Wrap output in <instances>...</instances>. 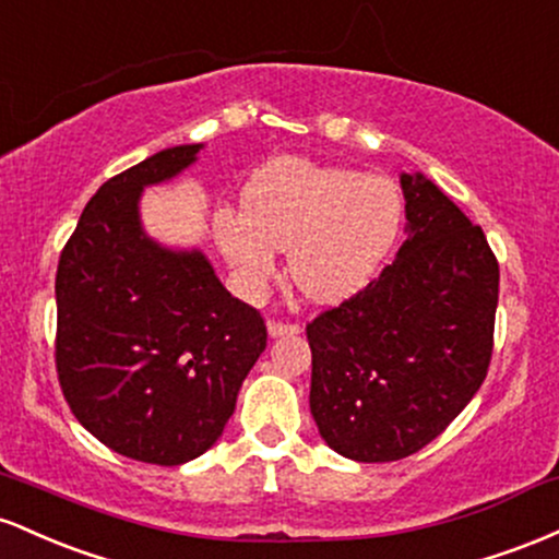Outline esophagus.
I'll list each match as a JSON object with an SVG mask.
<instances>
[{"mask_svg":"<svg viewBox=\"0 0 559 559\" xmlns=\"http://www.w3.org/2000/svg\"><path fill=\"white\" fill-rule=\"evenodd\" d=\"M301 329L297 323H284V320H271V323H267V333H271V336L275 338V336H294V333H299Z\"/></svg>","mask_w":559,"mask_h":559,"instance_id":"34e87169","label":"esophagus"}]
</instances>
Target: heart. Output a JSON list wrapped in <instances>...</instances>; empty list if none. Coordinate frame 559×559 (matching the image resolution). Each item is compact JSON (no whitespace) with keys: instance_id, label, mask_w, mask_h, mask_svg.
<instances>
[{"instance_id":"obj_1","label":"heart","mask_w":559,"mask_h":559,"mask_svg":"<svg viewBox=\"0 0 559 559\" xmlns=\"http://www.w3.org/2000/svg\"><path fill=\"white\" fill-rule=\"evenodd\" d=\"M402 221V191L389 176L281 157L243 186L241 213L217 210L213 228L249 284L271 278L275 249H288V273L305 297L342 301L376 278Z\"/></svg>"}]
</instances>
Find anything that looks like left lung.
Wrapping results in <instances>:
<instances>
[{
    "instance_id": "8db88e82",
    "label": "left lung",
    "mask_w": 559,
    "mask_h": 559,
    "mask_svg": "<svg viewBox=\"0 0 559 559\" xmlns=\"http://www.w3.org/2000/svg\"><path fill=\"white\" fill-rule=\"evenodd\" d=\"M407 241L307 323L310 409L325 444L394 463L439 436L489 373L499 262L480 226L423 176H402Z\"/></svg>"
}]
</instances>
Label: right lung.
<instances>
[{"label": "right lung", "instance_id": "obj_1", "mask_svg": "<svg viewBox=\"0 0 559 559\" xmlns=\"http://www.w3.org/2000/svg\"><path fill=\"white\" fill-rule=\"evenodd\" d=\"M199 150H163L102 183L57 265L62 394L88 433L139 463L207 452L267 346L265 320L230 297L202 252H170L141 230V189L189 168Z\"/></svg>", "mask_w": 559, "mask_h": 559}]
</instances>
